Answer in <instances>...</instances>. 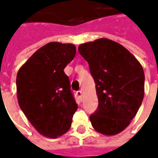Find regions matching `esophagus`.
I'll return each mask as SVG.
<instances>
[{
  "instance_id": "1",
  "label": "esophagus",
  "mask_w": 158,
  "mask_h": 158,
  "mask_svg": "<svg viewBox=\"0 0 158 158\" xmlns=\"http://www.w3.org/2000/svg\"><path fill=\"white\" fill-rule=\"evenodd\" d=\"M77 95L78 98L80 99H82V91H81V90H78V91L77 92Z\"/></svg>"
}]
</instances>
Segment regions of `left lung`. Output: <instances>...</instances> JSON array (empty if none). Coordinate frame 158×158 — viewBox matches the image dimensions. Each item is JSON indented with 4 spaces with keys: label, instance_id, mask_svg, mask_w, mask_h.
Listing matches in <instances>:
<instances>
[{
    "label": "left lung",
    "instance_id": "8db88e82",
    "mask_svg": "<svg viewBox=\"0 0 158 158\" xmlns=\"http://www.w3.org/2000/svg\"><path fill=\"white\" fill-rule=\"evenodd\" d=\"M78 51L89 64L99 100L90 115L99 133L114 135L131 123L144 95L143 69L129 50L107 38L81 44Z\"/></svg>",
    "mask_w": 158,
    "mask_h": 158
}]
</instances>
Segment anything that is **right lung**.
I'll use <instances>...</instances> for the list:
<instances>
[{
    "mask_svg": "<svg viewBox=\"0 0 158 158\" xmlns=\"http://www.w3.org/2000/svg\"><path fill=\"white\" fill-rule=\"evenodd\" d=\"M76 52L73 44L50 42L36 50L18 72L20 108L45 137L55 139L66 133L77 109L69 77L64 71Z\"/></svg>",
    "mask_w": 158,
    "mask_h": 158,
    "instance_id": "1",
    "label": "right lung"
}]
</instances>
